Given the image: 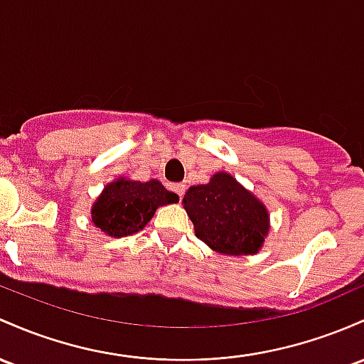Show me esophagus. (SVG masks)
<instances>
[{"mask_svg":"<svg viewBox=\"0 0 364 364\" xmlns=\"http://www.w3.org/2000/svg\"><path fill=\"white\" fill-rule=\"evenodd\" d=\"M171 190H173L179 198H183V195H185V185H183V183H176V185H171Z\"/></svg>","mask_w":364,"mask_h":364,"instance_id":"esophagus-1","label":"esophagus"}]
</instances>
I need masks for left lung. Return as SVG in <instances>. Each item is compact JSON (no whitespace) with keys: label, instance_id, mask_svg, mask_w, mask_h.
<instances>
[{"label":"left lung","instance_id":"1","mask_svg":"<svg viewBox=\"0 0 364 364\" xmlns=\"http://www.w3.org/2000/svg\"><path fill=\"white\" fill-rule=\"evenodd\" d=\"M197 238L214 252L257 254L269 231L264 203L228 173H215L207 185L188 188L183 198Z\"/></svg>","mask_w":364,"mask_h":364}]
</instances>
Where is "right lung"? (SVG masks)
<instances>
[{
	"label": "right lung",
	"mask_w": 364,
	"mask_h": 364,
	"mask_svg": "<svg viewBox=\"0 0 364 364\" xmlns=\"http://www.w3.org/2000/svg\"><path fill=\"white\" fill-rule=\"evenodd\" d=\"M178 200V195L164 188L157 179L141 183L117 178L103 188L93 203L91 221L109 237H127L143 230L159 207Z\"/></svg>",
	"instance_id": "1"
}]
</instances>
